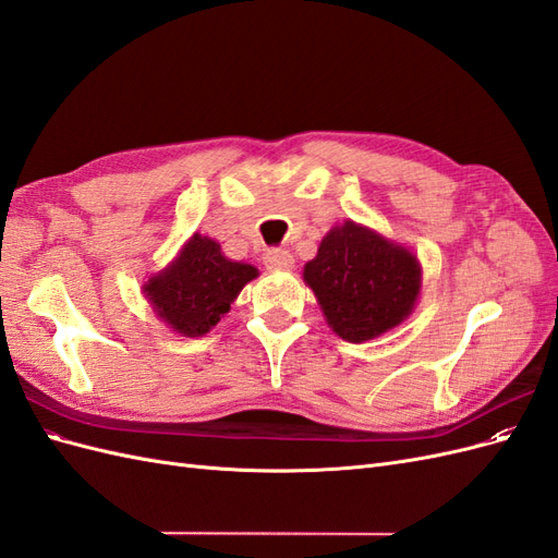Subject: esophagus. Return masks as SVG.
I'll list each match as a JSON object with an SVG mask.
<instances>
[{
    "label": "esophagus",
    "instance_id": "1",
    "mask_svg": "<svg viewBox=\"0 0 558 558\" xmlns=\"http://www.w3.org/2000/svg\"><path fill=\"white\" fill-rule=\"evenodd\" d=\"M263 263H265V267H267V269H272V272H279V269H291V267L295 265V260H293L291 253H289V251H281V248L267 251V253H265V258H263Z\"/></svg>",
    "mask_w": 558,
    "mask_h": 558
}]
</instances>
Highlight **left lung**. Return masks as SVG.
Returning <instances> with one entry per match:
<instances>
[{
    "label": "left lung",
    "instance_id": "obj_1",
    "mask_svg": "<svg viewBox=\"0 0 558 558\" xmlns=\"http://www.w3.org/2000/svg\"><path fill=\"white\" fill-rule=\"evenodd\" d=\"M335 335L367 342L408 318L421 295V263L377 230L344 221L330 228L302 269Z\"/></svg>",
    "mask_w": 558,
    "mask_h": 558
}]
</instances>
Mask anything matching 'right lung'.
<instances>
[{"label": "right lung", "mask_w": 558, "mask_h": 558, "mask_svg": "<svg viewBox=\"0 0 558 558\" xmlns=\"http://www.w3.org/2000/svg\"><path fill=\"white\" fill-rule=\"evenodd\" d=\"M256 277V267L226 258L221 244L195 232L170 265L148 277L144 295L167 328L181 337H202Z\"/></svg>", "instance_id": "right-lung-1"}]
</instances>
